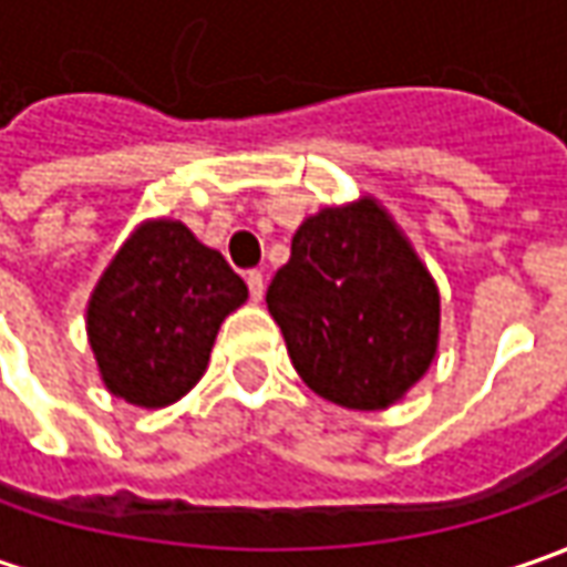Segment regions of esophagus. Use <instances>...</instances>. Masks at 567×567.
<instances>
[{
  "label": "esophagus",
  "instance_id": "34e87169",
  "mask_svg": "<svg viewBox=\"0 0 567 567\" xmlns=\"http://www.w3.org/2000/svg\"><path fill=\"white\" fill-rule=\"evenodd\" d=\"M246 284H249L251 299H255V302H261V296H265V274L249 271V274H246Z\"/></svg>",
  "mask_w": 567,
  "mask_h": 567
}]
</instances>
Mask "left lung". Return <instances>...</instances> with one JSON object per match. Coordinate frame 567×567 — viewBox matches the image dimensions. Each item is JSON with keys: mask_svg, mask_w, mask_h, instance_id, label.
Wrapping results in <instances>:
<instances>
[{"mask_svg": "<svg viewBox=\"0 0 567 567\" xmlns=\"http://www.w3.org/2000/svg\"><path fill=\"white\" fill-rule=\"evenodd\" d=\"M265 299L299 379L350 410L401 401L439 350V287L375 198L306 217Z\"/></svg>", "mask_w": 567, "mask_h": 567, "instance_id": "obj_1", "label": "left lung"}]
</instances>
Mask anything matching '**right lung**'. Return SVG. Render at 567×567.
Instances as JSON below:
<instances>
[{"mask_svg":"<svg viewBox=\"0 0 567 567\" xmlns=\"http://www.w3.org/2000/svg\"><path fill=\"white\" fill-rule=\"evenodd\" d=\"M249 299L243 277L179 220H144L87 302V340L113 398L169 406L205 375L224 318Z\"/></svg>","mask_w":567,"mask_h":567,"instance_id":"add662e5","label":"right lung"}]
</instances>
